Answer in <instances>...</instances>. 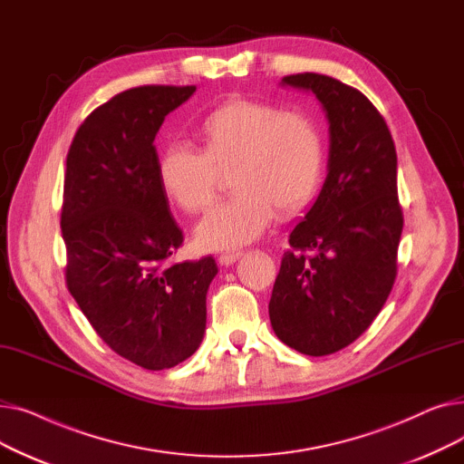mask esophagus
<instances>
[{
  "label": "esophagus",
  "instance_id": "esophagus-1",
  "mask_svg": "<svg viewBox=\"0 0 464 464\" xmlns=\"http://www.w3.org/2000/svg\"><path fill=\"white\" fill-rule=\"evenodd\" d=\"M242 257V254L240 252H226V254H222V256H219L218 257V263L219 265H233L235 261H238Z\"/></svg>",
  "mask_w": 464,
  "mask_h": 464
}]
</instances>
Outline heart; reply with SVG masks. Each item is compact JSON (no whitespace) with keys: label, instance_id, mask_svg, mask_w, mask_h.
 <instances>
[{"label":"heart","instance_id":"b5f03b06","mask_svg":"<svg viewBox=\"0 0 464 464\" xmlns=\"http://www.w3.org/2000/svg\"><path fill=\"white\" fill-rule=\"evenodd\" d=\"M201 153L170 144L158 163L167 198L186 214H201L218 199L222 175L233 198L214 208L195 231L205 250L238 248L275 222L306 208L320 189L324 137L315 121L295 111L235 97L212 109L195 131Z\"/></svg>","mask_w":464,"mask_h":464}]
</instances>
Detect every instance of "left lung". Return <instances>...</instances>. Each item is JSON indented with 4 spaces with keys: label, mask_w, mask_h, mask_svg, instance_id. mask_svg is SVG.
<instances>
[{
    "label": "left lung",
    "mask_w": 464,
    "mask_h": 464,
    "mask_svg": "<svg viewBox=\"0 0 464 464\" xmlns=\"http://www.w3.org/2000/svg\"><path fill=\"white\" fill-rule=\"evenodd\" d=\"M282 82L315 93L331 144L324 188L289 235L269 315L284 344L322 357L357 340L392 294L404 224L397 150L383 116L359 90L318 72Z\"/></svg>",
    "instance_id": "1"
}]
</instances>
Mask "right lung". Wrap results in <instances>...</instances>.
<instances>
[{
    "label": "right lung",
    "instance_id": "1",
    "mask_svg": "<svg viewBox=\"0 0 464 464\" xmlns=\"http://www.w3.org/2000/svg\"><path fill=\"white\" fill-rule=\"evenodd\" d=\"M195 86L146 84L88 114L67 152L62 237L65 282L103 343L146 371L199 348L216 261H170L184 235L158 179L165 116Z\"/></svg>",
    "mask_w": 464,
    "mask_h": 464
}]
</instances>
